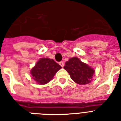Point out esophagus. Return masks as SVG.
Returning <instances> with one entry per match:
<instances>
[{
    "label": "esophagus",
    "mask_w": 121,
    "mask_h": 121,
    "mask_svg": "<svg viewBox=\"0 0 121 121\" xmlns=\"http://www.w3.org/2000/svg\"><path fill=\"white\" fill-rule=\"evenodd\" d=\"M59 64L60 65V66H61L62 67H63L64 65V63L63 62H60Z\"/></svg>",
    "instance_id": "1"
}]
</instances>
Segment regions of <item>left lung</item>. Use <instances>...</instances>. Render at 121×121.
<instances>
[{
  "label": "left lung",
  "mask_w": 121,
  "mask_h": 121,
  "mask_svg": "<svg viewBox=\"0 0 121 121\" xmlns=\"http://www.w3.org/2000/svg\"><path fill=\"white\" fill-rule=\"evenodd\" d=\"M64 69L69 74L76 83L80 85L88 84L92 80L95 73L93 68L81 62L78 57H72L65 64Z\"/></svg>",
  "instance_id": "8db88e82"
}]
</instances>
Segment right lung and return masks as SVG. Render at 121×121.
<instances>
[{"mask_svg":"<svg viewBox=\"0 0 121 121\" xmlns=\"http://www.w3.org/2000/svg\"><path fill=\"white\" fill-rule=\"evenodd\" d=\"M61 68V66L53 59L41 58L31 69L30 73L33 79L38 84L45 85L51 81L56 73Z\"/></svg>","mask_w":121,"mask_h":121,"instance_id":"obj_1","label":"right lung"}]
</instances>
